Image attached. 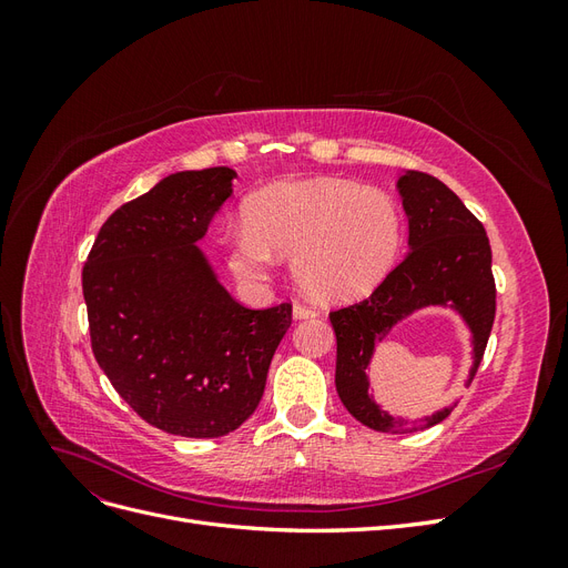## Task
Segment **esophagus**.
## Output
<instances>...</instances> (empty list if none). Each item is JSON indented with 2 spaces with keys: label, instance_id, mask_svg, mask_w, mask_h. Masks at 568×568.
Instances as JSON below:
<instances>
[{
  "label": "esophagus",
  "instance_id": "obj_1",
  "mask_svg": "<svg viewBox=\"0 0 568 568\" xmlns=\"http://www.w3.org/2000/svg\"><path fill=\"white\" fill-rule=\"evenodd\" d=\"M320 311L313 305H305V303H294V317L296 320H307V317H317Z\"/></svg>",
  "mask_w": 568,
  "mask_h": 568
}]
</instances>
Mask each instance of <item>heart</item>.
<instances>
[{"label":"heart","mask_w":568,"mask_h":568,"mask_svg":"<svg viewBox=\"0 0 568 568\" xmlns=\"http://www.w3.org/2000/svg\"><path fill=\"white\" fill-rule=\"evenodd\" d=\"M403 242V215L384 189L320 178L263 189L248 220L225 236L230 265L263 282L294 255L296 282L322 301L367 296L390 270Z\"/></svg>","instance_id":"obj_1"}]
</instances>
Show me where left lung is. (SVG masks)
<instances>
[{"mask_svg": "<svg viewBox=\"0 0 568 568\" xmlns=\"http://www.w3.org/2000/svg\"><path fill=\"white\" fill-rule=\"evenodd\" d=\"M398 186L409 217L412 251L365 301L329 313L336 332L338 398L357 422L386 434H398L403 422L369 398L367 365L374 341H382L395 322L422 305L453 303L474 332V376L495 320L493 255L480 220L453 189L422 170H407ZM448 415L450 409L438 412L428 426Z\"/></svg>", "mask_w": 568, "mask_h": 568, "instance_id": "obj_1", "label": "left lung"}]
</instances>
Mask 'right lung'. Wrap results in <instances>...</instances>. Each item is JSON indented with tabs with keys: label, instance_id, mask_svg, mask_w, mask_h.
Wrapping results in <instances>:
<instances>
[{
	"label": "right lung",
	"instance_id": "obj_1",
	"mask_svg": "<svg viewBox=\"0 0 568 568\" xmlns=\"http://www.w3.org/2000/svg\"><path fill=\"white\" fill-rule=\"evenodd\" d=\"M232 168L161 180L101 225L82 267L92 353L136 415L165 434L217 438L265 390L291 303L248 311L194 242L232 194Z\"/></svg>",
	"mask_w": 568,
	"mask_h": 568
}]
</instances>
